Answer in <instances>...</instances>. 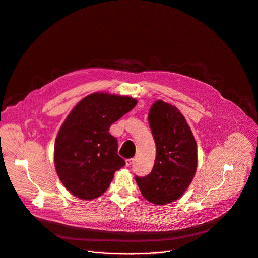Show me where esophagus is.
Wrapping results in <instances>:
<instances>
[{"label":"esophagus","instance_id":"34e87169","mask_svg":"<svg viewBox=\"0 0 258 258\" xmlns=\"http://www.w3.org/2000/svg\"><path fill=\"white\" fill-rule=\"evenodd\" d=\"M134 162H135V159H134V158H130V159H126V160H125V164H126L127 167H130L131 165H133Z\"/></svg>","mask_w":258,"mask_h":258}]
</instances>
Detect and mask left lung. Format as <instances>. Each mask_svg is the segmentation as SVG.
I'll use <instances>...</instances> for the list:
<instances>
[{
    "label": "left lung",
    "mask_w": 258,
    "mask_h": 258,
    "mask_svg": "<svg viewBox=\"0 0 258 258\" xmlns=\"http://www.w3.org/2000/svg\"><path fill=\"white\" fill-rule=\"evenodd\" d=\"M156 143L151 172L135 176L142 196L155 205L179 199L194 179L198 165L197 143L184 116L173 105L156 101L149 112Z\"/></svg>",
    "instance_id": "1"
}]
</instances>
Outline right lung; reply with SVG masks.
I'll return each mask as SVG.
<instances>
[{
  "mask_svg": "<svg viewBox=\"0 0 258 258\" xmlns=\"http://www.w3.org/2000/svg\"><path fill=\"white\" fill-rule=\"evenodd\" d=\"M137 104L127 96L94 93L81 100L62 123L54 145V165L63 186L75 197L103 195L115 171L125 165L109 127Z\"/></svg>",
  "mask_w": 258,
  "mask_h": 258,
  "instance_id": "1",
  "label": "right lung"
}]
</instances>
